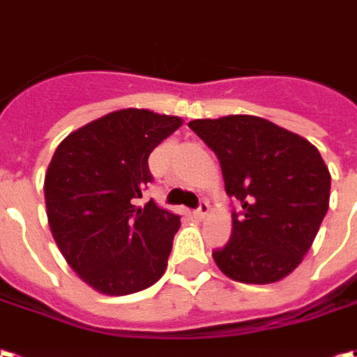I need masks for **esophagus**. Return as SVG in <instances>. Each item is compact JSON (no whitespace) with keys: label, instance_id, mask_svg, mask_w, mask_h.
Listing matches in <instances>:
<instances>
[{"label":"esophagus","instance_id":"obj_1","mask_svg":"<svg viewBox=\"0 0 357 357\" xmlns=\"http://www.w3.org/2000/svg\"><path fill=\"white\" fill-rule=\"evenodd\" d=\"M207 215H209V203H207V201H201L199 207L195 209V217H197V219H205Z\"/></svg>","mask_w":357,"mask_h":357}]
</instances>
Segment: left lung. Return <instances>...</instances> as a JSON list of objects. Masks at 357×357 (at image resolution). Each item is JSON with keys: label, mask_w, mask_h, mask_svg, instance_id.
I'll return each instance as SVG.
<instances>
[{"label": "left lung", "mask_w": 357, "mask_h": 357, "mask_svg": "<svg viewBox=\"0 0 357 357\" xmlns=\"http://www.w3.org/2000/svg\"><path fill=\"white\" fill-rule=\"evenodd\" d=\"M189 128L217 154L230 197L232 234L213 252L219 270L242 283L289 275L312 246L328 211L331 172L307 138L254 115L195 119Z\"/></svg>", "instance_id": "left-lung-1"}]
</instances>
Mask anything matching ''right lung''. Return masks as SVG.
<instances>
[{"instance_id":"right-lung-1","label":"right lung","mask_w":357,"mask_h":357,"mask_svg":"<svg viewBox=\"0 0 357 357\" xmlns=\"http://www.w3.org/2000/svg\"><path fill=\"white\" fill-rule=\"evenodd\" d=\"M181 119L121 109L58 144L45 176L46 217L58 248L87 285L128 295L164 275L179 217L150 199L148 156Z\"/></svg>"}]
</instances>
